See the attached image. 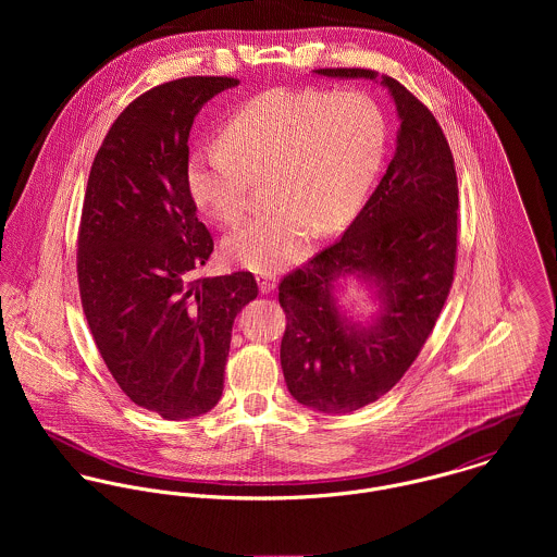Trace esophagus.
I'll list each match as a JSON object with an SVG mask.
<instances>
[{"label":"esophagus","mask_w":557,"mask_h":557,"mask_svg":"<svg viewBox=\"0 0 557 557\" xmlns=\"http://www.w3.org/2000/svg\"><path fill=\"white\" fill-rule=\"evenodd\" d=\"M257 283H259V289L261 294H270L276 289V278L272 274H259L257 276Z\"/></svg>","instance_id":"esophagus-1"}]
</instances>
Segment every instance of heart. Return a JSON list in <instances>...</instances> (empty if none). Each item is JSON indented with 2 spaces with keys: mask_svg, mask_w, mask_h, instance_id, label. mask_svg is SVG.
Here are the masks:
<instances>
[{
  "mask_svg": "<svg viewBox=\"0 0 557 557\" xmlns=\"http://www.w3.org/2000/svg\"><path fill=\"white\" fill-rule=\"evenodd\" d=\"M223 148L190 154L188 188L212 219L236 225L265 182L272 208L225 239V257L252 272H278L360 210L386 150V120L362 91L270 89L244 104Z\"/></svg>",
  "mask_w": 557,
  "mask_h": 557,
  "instance_id": "heart-1",
  "label": "heart"
}]
</instances>
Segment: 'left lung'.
Returning <instances> with one entry per match:
<instances>
[{
  "instance_id": "1",
  "label": "left lung",
  "mask_w": 557,
  "mask_h": 557,
  "mask_svg": "<svg viewBox=\"0 0 557 557\" xmlns=\"http://www.w3.org/2000/svg\"><path fill=\"white\" fill-rule=\"evenodd\" d=\"M313 73L382 83L400 120L395 159L343 238L278 285L287 391L321 413H349L397 384L444 309L455 278L459 188L437 120L397 79L364 69ZM347 282H362L381 305L369 324L337 305Z\"/></svg>"
}]
</instances>
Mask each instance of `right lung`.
Wrapping results in <instances>:
<instances>
[{
    "mask_svg": "<svg viewBox=\"0 0 557 557\" xmlns=\"http://www.w3.org/2000/svg\"><path fill=\"white\" fill-rule=\"evenodd\" d=\"M232 77H184L133 100L89 169L81 212V305L124 395L164 420L223 395L232 327L257 298L250 272L195 278L214 242L188 188L195 115Z\"/></svg>",
    "mask_w": 557,
    "mask_h": 557,
    "instance_id": "add662e5",
    "label": "right lung"
}]
</instances>
